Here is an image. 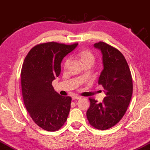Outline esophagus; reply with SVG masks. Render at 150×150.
<instances>
[{"label": "esophagus", "mask_w": 150, "mask_h": 150, "mask_svg": "<svg viewBox=\"0 0 150 150\" xmlns=\"http://www.w3.org/2000/svg\"><path fill=\"white\" fill-rule=\"evenodd\" d=\"M81 99V97L77 96V95H74L72 97L73 100H76V99Z\"/></svg>", "instance_id": "obj_1"}]
</instances>
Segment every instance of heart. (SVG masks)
<instances>
[{
    "instance_id": "heart-1",
    "label": "heart",
    "mask_w": 150,
    "mask_h": 150,
    "mask_svg": "<svg viewBox=\"0 0 150 150\" xmlns=\"http://www.w3.org/2000/svg\"><path fill=\"white\" fill-rule=\"evenodd\" d=\"M76 57L79 59L84 66H92L93 64H94L95 61V57L92 52L88 51L87 49H83L79 51V53L76 54ZM70 62V58H67V59L64 61V68H67L69 66Z\"/></svg>"
}]
</instances>
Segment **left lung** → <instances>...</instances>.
<instances>
[{"label":"left lung","mask_w":150,"mask_h":150,"mask_svg":"<svg viewBox=\"0 0 150 150\" xmlns=\"http://www.w3.org/2000/svg\"><path fill=\"white\" fill-rule=\"evenodd\" d=\"M94 47L102 53L103 69L98 84L103 86L106 96L102 103L89 98L86 117L90 125L99 130L116 125L127 112L133 94L131 71L124 55L118 49L103 42Z\"/></svg>","instance_id":"1"}]
</instances>
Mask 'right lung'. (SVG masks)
Here are the masks:
<instances>
[{"mask_svg":"<svg viewBox=\"0 0 150 150\" xmlns=\"http://www.w3.org/2000/svg\"><path fill=\"white\" fill-rule=\"evenodd\" d=\"M77 45L42 43L30 50L23 62L21 80L24 105L34 122L46 131L59 130L68 116L71 98L56 92L52 82L60 74L62 59Z\"/></svg>","mask_w":150,"mask_h":150,"instance_id":"1","label":"right lung"}]
</instances>
